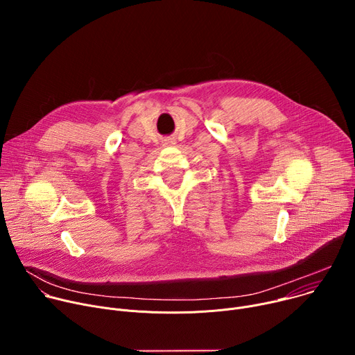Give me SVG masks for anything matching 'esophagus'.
Instances as JSON below:
<instances>
[{"label": "esophagus", "instance_id": "34e87169", "mask_svg": "<svg viewBox=\"0 0 355 355\" xmlns=\"http://www.w3.org/2000/svg\"><path fill=\"white\" fill-rule=\"evenodd\" d=\"M175 144V140L174 139H164L163 140V146L164 147H170V146H174Z\"/></svg>", "mask_w": 355, "mask_h": 355}]
</instances>
